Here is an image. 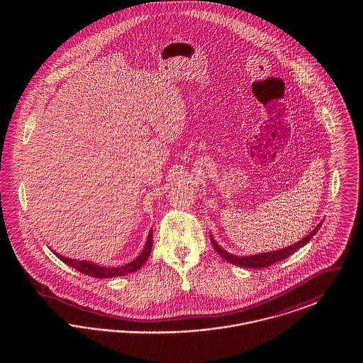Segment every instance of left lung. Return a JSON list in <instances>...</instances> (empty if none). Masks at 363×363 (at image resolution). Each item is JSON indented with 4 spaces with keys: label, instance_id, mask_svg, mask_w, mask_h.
Returning a JSON list of instances; mask_svg holds the SVG:
<instances>
[{
    "label": "left lung",
    "instance_id": "left-lung-1",
    "mask_svg": "<svg viewBox=\"0 0 363 363\" xmlns=\"http://www.w3.org/2000/svg\"><path fill=\"white\" fill-rule=\"evenodd\" d=\"M321 227V223L317 225L308 237H305L302 241L296 242L289 247L280 249V250H275V252H268V253H262V255H256V256H246V257H238L234 255L227 253L225 249H222L216 242L213 241V238L211 237L212 241V246L213 249L222 256V259H225L227 262L235 264L238 267H243V268H267L275 262H279L281 259L290 257L293 253H295L298 249H301L303 245H306L308 242L311 241L314 234H317L318 228Z\"/></svg>",
    "mask_w": 363,
    "mask_h": 363
}]
</instances>
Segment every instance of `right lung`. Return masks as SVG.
Listing matches in <instances>:
<instances>
[{
  "instance_id": "right-lung-1",
  "label": "right lung",
  "mask_w": 363,
  "mask_h": 363,
  "mask_svg": "<svg viewBox=\"0 0 363 363\" xmlns=\"http://www.w3.org/2000/svg\"><path fill=\"white\" fill-rule=\"evenodd\" d=\"M151 249H152V231L150 230L148 234V240L144 246V250L141 252V255L138 256V259H133L132 262L122 265V267H117V268H104V267H99L94 262L89 261H77V259H67L62 257L61 255L55 253V256L60 259H62L65 264H68L69 267H73L76 271L86 274L88 277H123L128 274H132L135 271L140 269L143 267V264L147 261L151 255Z\"/></svg>"
}]
</instances>
